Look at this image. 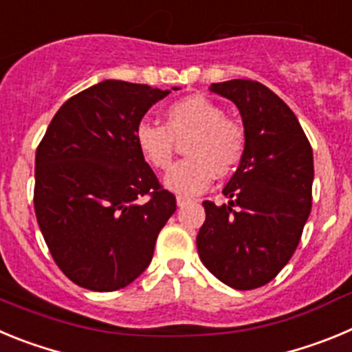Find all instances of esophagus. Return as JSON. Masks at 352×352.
<instances>
[{
    "label": "esophagus",
    "instance_id": "obj_1",
    "mask_svg": "<svg viewBox=\"0 0 352 352\" xmlns=\"http://www.w3.org/2000/svg\"><path fill=\"white\" fill-rule=\"evenodd\" d=\"M190 203H192V199H188V197H182V195H178V197H176V204H178L179 208L186 206V204H190Z\"/></svg>",
    "mask_w": 352,
    "mask_h": 352
}]
</instances>
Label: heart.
Instances as JSON below:
<instances>
[{
    "mask_svg": "<svg viewBox=\"0 0 352 352\" xmlns=\"http://www.w3.org/2000/svg\"><path fill=\"white\" fill-rule=\"evenodd\" d=\"M190 135L186 158L164 178L170 192L185 197L204 192L214 174L226 176L239 164L245 151V132L226 118L223 109L203 95L186 96L166 111V126L142 121L135 129V144L142 158L155 169H167L174 157V139Z\"/></svg>",
    "mask_w": 352,
    "mask_h": 352,
    "instance_id": "1",
    "label": "heart"
}]
</instances>
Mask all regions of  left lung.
<instances>
[{"label": "left lung", "mask_w": 352, "mask_h": 352, "mask_svg": "<svg viewBox=\"0 0 352 352\" xmlns=\"http://www.w3.org/2000/svg\"><path fill=\"white\" fill-rule=\"evenodd\" d=\"M210 91L238 107L245 151L222 190L229 201L203 203L197 252L220 282L248 291L273 280L300 243L312 208L314 155L298 118L264 84L232 79Z\"/></svg>", "instance_id": "8db88e82"}]
</instances>
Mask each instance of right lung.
<instances>
[{"label":"right lung","mask_w":352,"mask_h":352,"mask_svg":"<svg viewBox=\"0 0 352 352\" xmlns=\"http://www.w3.org/2000/svg\"><path fill=\"white\" fill-rule=\"evenodd\" d=\"M176 89L107 79L68 98L52 118L36 149L35 213L74 284L118 291L151 263L176 197L142 158L135 129Z\"/></svg>","instance_id":"obj_1"}]
</instances>
